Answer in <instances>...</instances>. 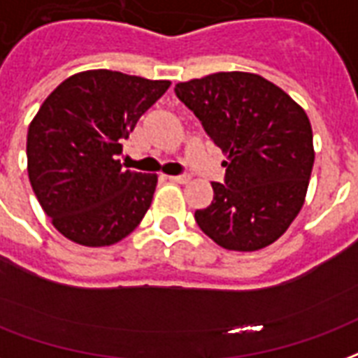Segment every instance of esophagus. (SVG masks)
Instances as JSON below:
<instances>
[{"instance_id": "34e87169", "label": "esophagus", "mask_w": 358, "mask_h": 358, "mask_svg": "<svg viewBox=\"0 0 358 358\" xmlns=\"http://www.w3.org/2000/svg\"><path fill=\"white\" fill-rule=\"evenodd\" d=\"M169 180L176 182V184H187V182H189V176H187V174H176V176H169Z\"/></svg>"}]
</instances>
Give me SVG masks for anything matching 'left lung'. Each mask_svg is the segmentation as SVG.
<instances>
[{
	"label": "left lung",
	"instance_id": "8db88e82",
	"mask_svg": "<svg viewBox=\"0 0 358 358\" xmlns=\"http://www.w3.org/2000/svg\"><path fill=\"white\" fill-rule=\"evenodd\" d=\"M226 161L224 184L195 210L197 226L227 250L252 252L287 231L303 206L313 171L307 113L256 73L220 71L174 87Z\"/></svg>",
	"mask_w": 358,
	"mask_h": 358
}]
</instances>
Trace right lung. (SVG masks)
Listing matches in <instances>:
<instances>
[{"instance_id": "right-lung-1", "label": "right lung", "mask_w": 358, "mask_h": 358, "mask_svg": "<svg viewBox=\"0 0 358 358\" xmlns=\"http://www.w3.org/2000/svg\"><path fill=\"white\" fill-rule=\"evenodd\" d=\"M171 81L89 70L47 96L28 129L31 189L52 226L83 246H108L136 229L152 205L155 174L121 169L138 119Z\"/></svg>"}]
</instances>
